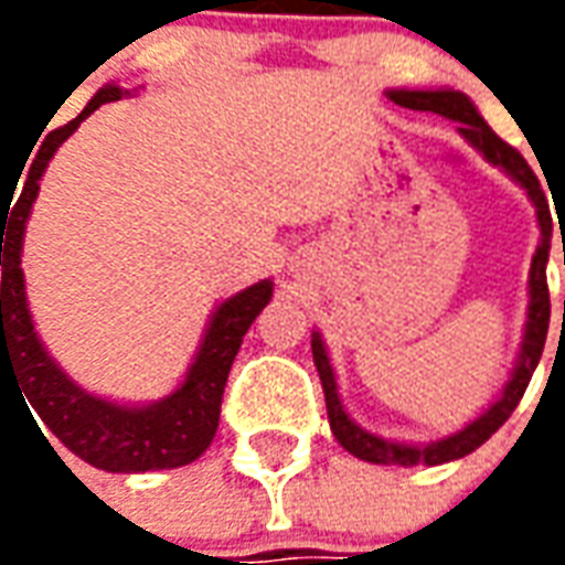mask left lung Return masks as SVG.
Segmentation results:
<instances>
[{
    "mask_svg": "<svg viewBox=\"0 0 565 565\" xmlns=\"http://www.w3.org/2000/svg\"><path fill=\"white\" fill-rule=\"evenodd\" d=\"M396 105L415 108V111H429V115L445 117L460 124V136L472 145L490 166H497L499 172H505L521 186L526 199L533 202L535 223H539V247L533 254V266H530V287H526V323H523V339L518 360L511 366V375L505 387L499 391L493 403L487 405L484 412L472 417L469 424H462L457 433L433 438V441H399V438H384L379 433H369L356 424L354 417L348 415L339 393V381H335V369L330 363V351L327 342L318 330L311 332V354H315V366H318L320 384H323V396H327V415H330L332 436L339 438L348 454H354L360 460L379 462V466H441V462L460 460L475 448H481L487 438L497 433L499 426L505 424L511 412L521 403L526 384L533 379L535 366L542 360V348H545L547 320H551V299H547V254H551V233H554V221H551V209L542 193V184L526 166L518 150L499 139L493 129L487 127V120L478 115L475 103L466 93L454 90V87H429V90H387ZM563 266H565V238H563Z\"/></svg>",
    "mask_w": 565,
    "mask_h": 565,
    "instance_id": "obj_1",
    "label": "left lung"
}]
</instances>
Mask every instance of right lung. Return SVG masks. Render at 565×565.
<instances>
[{
	"instance_id": "add662e5",
	"label": "right lung",
	"mask_w": 565,
	"mask_h": 565,
	"mask_svg": "<svg viewBox=\"0 0 565 565\" xmlns=\"http://www.w3.org/2000/svg\"><path fill=\"white\" fill-rule=\"evenodd\" d=\"M124 96H129V90H120L117 84H105L103 90H96V96L84 105V111L75 120H68L66 127L54 129L44 139L18 202L8 205L6 214L0 205V375L2 366L14 372L20 391L35 408V415L81 460L105 472L136 475L178 469L199 460L209 450L221 420L226 375L233 369L245 332L250 330L259 311L269 306L275 281L263 278L217 302L209 315L184 379L178 381V387L169 396L153 403H124L84 391L51 356L35 330L30 299H26V278L20 269L26 223L42 190L47 162L54 160L60 145L99 105L117 103ZM8 210L12 211L11 215L7 214Z\"/></svg>"
}]
</instances>
